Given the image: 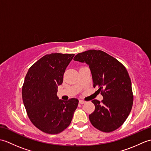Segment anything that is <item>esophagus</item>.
I'll return each instance as SVG.
<instances>
[{
    "instance_id": "obj_1",
    "label": "esophagus",
    "mask_w": 151,
    "mask_h": 151,
    "mask_svg": "<svg viewBox=\"0 0 151 151\" xmlns=\"http://www.w3.org/2000/svg\"><path fill=\"white\" fill-rule=\"evenodd\" d=\"M79 103L80 104H84V103H86V102L84 101H83V100H80L79 101Z\"/></svg>"
}]
</instances>
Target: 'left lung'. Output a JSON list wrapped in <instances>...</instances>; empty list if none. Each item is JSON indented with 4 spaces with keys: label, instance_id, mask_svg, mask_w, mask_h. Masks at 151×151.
I'll return each mask as SVG.
<instances>
[{
    "label": "left lung",
    "instance_id": "8db88e82",
    "mask_svg": "<svg viewBox=\"0 0 151 151\" xmlns=\"http://www.w3.org/2000/svg\"><path fill=\"white\" fill-rule=\"evenodd\" d=\"M74 60L87 63L91 70L93 87L99 88L103 100H93L95 111L89 115L91 123L104 132L119 128L132 110L133 93L130 76L117 60L100 50L78 53Z\"/></svg>",
    "mask_w": 151,
    "mask_h": 151
}]
</instances>
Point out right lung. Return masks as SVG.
<instances>
[{
  "label": "right lung",
  "instance_id": "obj_1",
  "mask_svg": "<svg viewBox=\"0 0 151 151\" xmlns=\"http://www.w3.org/2000/svg\"><path fill=\"white\" fill-rule=\"evenodd\" d=\"M74 54L52 53L33 64L27 73L22 97L30 120L38 129L57 134L69 127L78 100L59 99L58 86L63 82V74Z\"/></svg>",
  "mask_w": 151,
  "mask_h": 151
}]
</instances>
